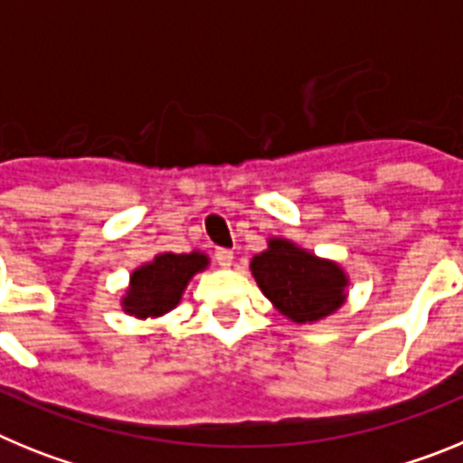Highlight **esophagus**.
Listing matches in <instances>:
<instances>
[{
  "label": "esophagus",
  "mask_w": 463,
  "mask_h": 463,
  "mask_svg": "<svg viewBox=\"0 0 463 463\" xmlns=\"http://www.w3.org/2000/svg\"><path fill=\"white\" fill-rule=\"evenodd\" d=\"M215 261H218L222 269H229L232 267V261H234V252L227 250V248H218V250H215Z\"/></svg>",
  "instance_id": "obj_1"
}]
</instances>
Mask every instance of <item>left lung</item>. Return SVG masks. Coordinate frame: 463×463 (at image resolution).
Wrapping results in <instances>:
<instances>
[{
	"label": "left lung",
	"instance_id": "left-lung-1",
	"mask_svg": "<svg viewBox=\"0 0 463 463\" xmlns=\"http://www.w3.org/2000/svg\"><path fill=\"white\" fill-rule=\"evenodd\" d=\"M250 271L264 297L297 325L322 320L345 301V271L292 241L269 239L267 250L252 257Z\"/></svg>",
	"mask_w": 463,
	"mask_h": 463
}]
</instances>
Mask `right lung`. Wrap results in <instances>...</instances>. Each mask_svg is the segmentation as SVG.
<instances>
[{
    "label": "right lung",
    "instance_id": "obj_1",
    "mask_svg": "<svg viewBox=\"0 0 463 463\" xmlns=\"http://www.w3.org/2000/svg\"><path fill=\"white\" fill-rule=\"evenodd\" d=\"M208 267V257L194 250L187 255L165 252L138 267L129 278V289L122 297V308L134 317H159L181 304L192 276Z\"/></svg>",
    "mask_w": 463,
    "mask_h": 463
}]
</instances>
